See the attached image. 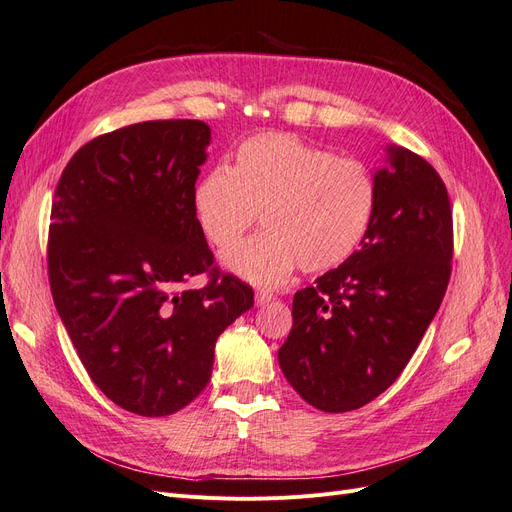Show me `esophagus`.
Instances as JSON below:
<instances>
[{"instance_id": "1", "label": "esophagus", "mask_w": 512, "mask_h": 512, "mask_svg": "<svg viewBox=\"0 0 512 512\" xmlns=\"http://www.w3.org/2000/svg\"><path fill=\"white\" fill-rule=\"evenodd\" d=\"M269 301H273V294L267 290H258L256 292V305H267Z\"/></svg>"}]
</instances>
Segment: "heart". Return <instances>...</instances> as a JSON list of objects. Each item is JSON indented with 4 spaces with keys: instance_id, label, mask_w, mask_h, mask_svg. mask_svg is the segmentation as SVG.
<instances>
[{
    "instance_id": "1",
    "label": "heart",
    "mask_w": 512,
    "mask_h": 512,
    "mask_svg": "<svg viewBox=\"0 0 512 512\" xmlns=\"http://www.w3.org/2000/svg\"><path fill=\"white\" fill-rule=\"evenodd\" d=\"M192 209L220 252L239 245L260 213L265 232L224 265L256 286H277L299 265L327 273L359 252L376 218L378 185L361 160L292 134H260L237 147L228 170L215 168L196 183Z\"/></svg>"
}]
</instances>
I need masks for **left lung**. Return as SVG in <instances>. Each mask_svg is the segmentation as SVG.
I'll return each instance as SVG.
<instances>
[{"label": "left lung", "instance_id": "obj_1", "mask_svg": "<svg viewBox=\"0 0 512 512\" xmlns=\"http://www.w3.org/2000/svg\"><path fill=\"white\" fill-rule=\"evenodd\" d=\"M376 173L378 209L348 262L292 299L280 367L309 406L350 412L399 378L451 280L453 211L429 162L389 147Z\"/></svg>", "mask_w": 512, "mask_h": 512}]
</instances>
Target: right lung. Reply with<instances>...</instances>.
Segmentation results:
<instances>
[{
	"label": "right lung",
	"mask_w": 512,
	"mask_h": 512,
	"mask_svg": "<svg viewBox=\"0 0 512 512\" xmlns=\"http://www.w3.org/2000/svg\"><path fill=\"white\" fill-rule=\"evenodd\" d=\"M209 141L198 119L134 123L83 145L55 188V307L89 378L141 416L198 397L220 333L254 305L250 286L215 267L194 218ZM203 272L205 287L187 286Z\"/></svg>",
	"instance_id": "obj_1"
}]
</instances>
